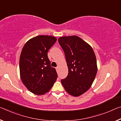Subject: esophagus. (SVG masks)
<instances>
[{"label":"esophagus","instance_id":"34e87169","mask_svg":"<svg viewBox=\"0 0 121 121\" xmlns=\"http://www.w3.org/2000/svg\"><path fill=\"white\" fill-rule=\"evenodd\" d=\"M59 66H57V68H56V70H57V71H58V70H59Z\"/></svg>","mask_w":121,"mask_h":121}]
</instances>
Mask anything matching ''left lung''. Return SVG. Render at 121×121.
<instances>
[{
	"label": "left lung",
	"mask_w": 121,
	"mask_h": 121,
	"mask_svg": "<svg viewBox=\"0 0 121 121\" xmlns=\"http://www.w3.org/2000/svg\"><path fill=\"white\" fill-rule=\"evenodd\" d=\"M58 42L64 52L69 71L61 83L68 94L78 97L90 89L95 78V54L91 46L77 36L60 37Z\"/></svg>",
	"instance_id": "obj_1"
}]
</instances>
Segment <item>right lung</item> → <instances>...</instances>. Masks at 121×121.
Wrapping results in <instances>:
<instances>
[{
  "label": "right lung",
  "instance_id": "add662e5",
  "mask_svg": "<svg viewBox=\"0 0 121 121\" xmlns=\"http://www.w3.org/2000/svg\"><path fill=\"white\" fill-rule=\"evenodd\" d=\"M57 40L54 36L41 35L29 40L19 59L20 78L30 91L37 95L49 92L56 81L57 73L51 66L48 52Z\"/></svg>",
  "mask_w": 121,
  "mask_h": 121
}]
</instances>
